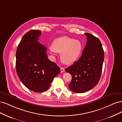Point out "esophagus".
<instances>
[{
    "instance_id": "esophagus-1",
    "label": "esophagus",
    "mask_w": 122,
    "mask_h": 122,
    "mask_svg": "<svg viewBox=\"0 0 122 122\" xmlns=\"http://www.w3.org/2000/svg\"><path fill=\"white\" fill-rule=\"evenodd\" d=\"M60 71H61V72H63L65 71V69L63 67H61Z\"/></svg>"
}]
</instances>
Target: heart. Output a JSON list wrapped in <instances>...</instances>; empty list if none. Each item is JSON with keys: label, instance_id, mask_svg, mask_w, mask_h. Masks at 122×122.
Wrapping results in <instances>:
<instances>
[{"label": "heart", "instance_id": "obj_1", "mask_svg": "<svg viewBox=\"0 0 122 122\" xmlns=\"http://www.w3.org/2000/svg\"><path fill=\"white\" fill-rule=\"evenodd\" d=\"M82 49L81 42L77 40L66 36L55 40L50 51L61 53V59L65 64H71L79 57Z\"/></svg>", "mask_w": 122, "mask_h": 122}]
</instances>
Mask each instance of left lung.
<instances>
[{"instance_id":"1","label":"left lung","mask_w":122,"mask_h":122,"mask_svg":"<svg viewBox=\"0 0 122 122\" xmlns=\"http://www.w3.org/2000/svg\"><path fill=\"white\" fill-rule=\"evenodd\" d=\"M87 41L82 55L73 64L65 69L71 74L69 89L76 93H84L97 85L102 73L104 51L100 40L91 34L85 33Z\"/></svg>"}]
</instances>
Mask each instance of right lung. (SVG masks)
Masks as SVG:
<instances>
[{
  "label": "right lung",
  "instance_id": "add662e5",
  "mask_svg": "<svg viewBox=\"0 0 122 122\" xmlns=\"http://www.w3.org/2000/svg\"><path fill=\"white\" fill-rule=\"evenodd\" d=\"M41 31L31 30L21 39L16 51L15 67L20 80L28 89L35 92L48 90L60 68L51 61L46 48L37 41Z\"/></svg>",
  "mask_w": 122,
  "mask_h": 122
}]
</instances>
